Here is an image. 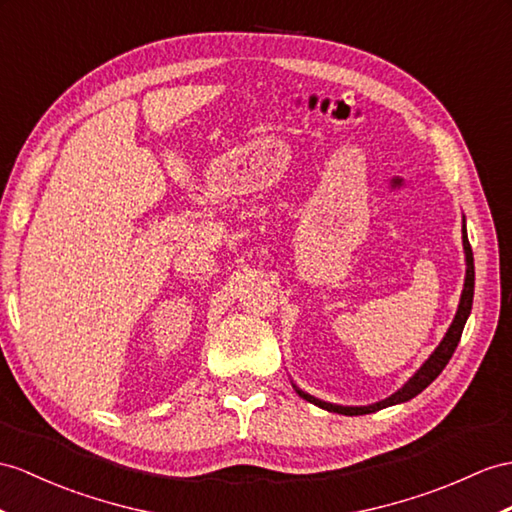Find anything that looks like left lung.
<instances>
[{"instance_id":"8db88e82","label":"left lung","mask_w":512,"mask_h":512,"mask_svg":"<svg viewBox=\"0 0 512 512\" xmlns=\"http://www.w3.org/2000/svg\"><path fill=\"white\" fill-rule=\"evenodd\" d=\"M463 249H465V284H463V293H460V302H458V310L454 315L452 326L447 328L443 341L436 345V350L430 354V358L423 363L413 378H408V382H404L402 389H397L393 395L384 397V400L376 402V404H367V406H341V404H332V402H323L319 397L310 395L306 391L299 389V386L293 384V389L297 391L299 397H304L306 402L315 404L323 410H328V413H339V415H369V413H376V410H382L386 406H395V404H404L408 400H413L415 395H419L426 386H430L436 378H439V373L445 369V365L450 363V358L456 350V345L460 341V334H463L465 323L471 315V304H473V284H476V271H473V252H471V245L467 239V228H465V217H463Z\"/></svg>"}]
</instances>
